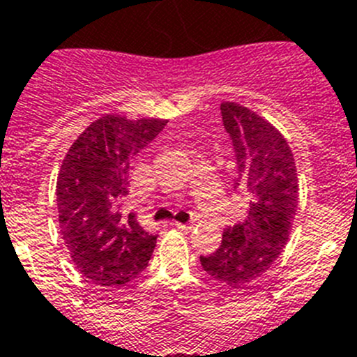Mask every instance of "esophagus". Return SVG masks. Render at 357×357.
Wrapping results in <instances>:
<instances>
[{"label":"esophagus","mask_w":357,"mask_h":357,"mask_svg":"<svg viewBox=\"0 0 357 357\" xmlns=\"http://www.w3.org/2000/svg\"><path fill=\"white\" fill-rule=\"evenodd\" d=\"M176 229L184 230V232H189V230L195 229V223H175Z\"/></svg>","instance_id":"1"}]
</instances>
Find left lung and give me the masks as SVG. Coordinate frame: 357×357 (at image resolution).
Segmentation results:
<instances>
[{"instance_id":"1","label":"left lung","mask_w":357,"mask_h":357,"mask_svg":"<svg viewBox=\"0 0 357 357\" xmlns=\"http://www.w3.org/2000/svg\"><path fill=\"white\" fill-rule=\"evenodd\" d=\"M234 148L238 178L248 200L247 218L223 230L220 248L200 255L202 268L230 288L259 279L286 247L298 206L295 159L275 127L238 103L220 105Z\"/></svg>"}]
</instances>
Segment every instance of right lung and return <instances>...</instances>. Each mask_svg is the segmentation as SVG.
Listing matches in <instances>:
<instances>
[{"label": "right lung", "mask_w": 357, "mask_h": 357, "mask_svg": "<svg viewBox=\"0 0 357 357\" xmlns=\"http://www.w3.org/2000/svg\"><path fill=\"white\" fill-rule=\"evenodd\" d=\"M166 123L107 114L85 128L64 157L56 178L62 239L73 263L96 284H127L148 266L157 236L121 207L132 160Z\"/></svg>", "instance_id": "right-lung-1"}]
</instances>
